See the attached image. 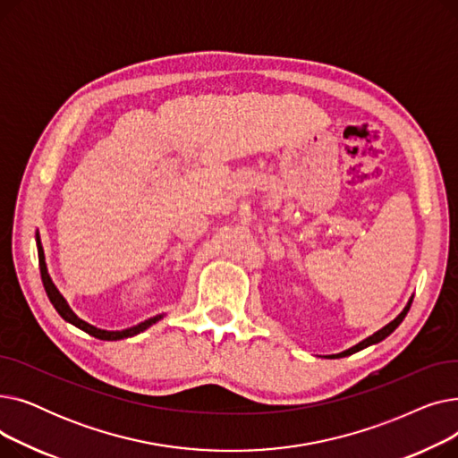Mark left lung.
<instances>
[{
  "mask_svg": "<svg viewBox=\"0 0 458 458\" xmlns=\"http://www.w3.org/2000/svg\"><path fill=\"white\" fill-rule=\"evenodd\" d=\"M411 304H412V297H411V301L406 302V306L403 308V311L401 314L394 319V321H390L386 327H382L380 330H377L375 334H371L369 338H366V340H362L360 344H356L354 347H351V349H347V351H344V352H338V354H330L328 358H344V356H349V354H352V352H358V351H362V349H366V347H369V345H375V344H378V342H382L384 338H388V335L403 323V319L406 318V314H408V310H411Z\"/></svg>",
  "mask_w": 458,
  "mask_h": 458,
  "instance_id": "obj_1",
  "label": "left lung"
}]
</instances>
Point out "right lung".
I'll return each mask as SVG.
<instances>
[{
    "instance_id": "right-lung-1",
    "label": "right lung",
    "mask_w": 458,
    "mask_h": 458,
    "mask_svg": "<svg viewBox=\"0 0 458 458\" xmlns=\"http://www.w3.org/2000/svg\"><path fill=\"white\" fill-rule=\"evenodd\" d=\"M37 250H38V267H40V276H42V284H44V290H46V293H47V299L52 301L54 308L59 311V316H61L64 321H68V323H72L74 327L81 328L83 332H87V334L94 335V338L106 340V342H116V340L131 338V335H137V334L144 332V330L150 328L152 325H156L157 321H161V319H163V316H165V314H159V316H154V318H150V319H147V321H142V323H139V325H135V327H130V328H124V330H104V328H98V327H94V325H90V323H87V321L80 319V318L74 314V311H72V308L68 306L66 299L59 293V290L55 287V284L52 282L50 275H47L46 258H44V249H42V243H40V235H38V232H37Z\"/></svg>"
}]
</instances>
